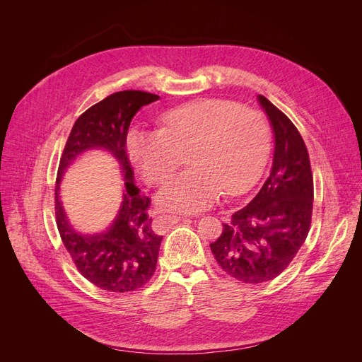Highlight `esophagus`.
Wrapping results in <instances>:
<instances>
[{
  "instance_id": "esophagus-1",
  "label": "esophagus",
  "mask_w": 362,
  "mask_h": 362,
  "mask_svg": "<svg viewBox=\"0 0 362 362\" xmlns=\"http://www.w3.org/2000/svg\"><path fill=\"white\" fill-rule=\"evenodd\" d=\"M180 221H182L181 216H177V214H163V216L156 218L154 226L158 228V229H168V228L173 226L175 223H178Z\"/></svg>"
}]
</instances>
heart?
Segmentation results:
<instances>
[{
	"label": "heart",
	"mask_w": 362,
	"mask_h": 362,
	"mask_svg": "<svg viewBox=\"0 0 362 362\" xmlns=\"http://www.w3.org/2000/svg\"><path fill=\"white\" fill-rule=\"evenodd\" d=\"M269 127L254 108L223 100H202L161 116L160 129L133 128L127 136L129 160L149 184L166 182L182 156L189 166L158 192L157 202L172 211L198 213L226 190H249L264 169Z\"/></svg>",
	"instance_id": "obj_1"
}]
</instances>
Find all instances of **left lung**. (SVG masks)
I'll return each mask as SVG.
<instances>
[{
	"label": "left lung",
	"instance_id": "1",
	"mask_svg": "<svg viewBox=\"0 0 362 362\" xmlns=\"http://www.w3.org/2000/svg\"><path fill=\"white\" fill-rule=\"evenodd\" d=\"M257 100L275 137L270 175L210 245L218 266L246 284L272 281L288 267L308 235L314 199L308 151L298 128L267 98Z\"/></svg>",
	"mask_w": 362,
	"mask_h": 362
}]
</instances>
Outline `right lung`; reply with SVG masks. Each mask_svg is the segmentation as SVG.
Wrapping results in <instances>:
<instances>
[{"instance_id":"right-lung-1","label":"right lung","mask_w":362,"mask_h":362,"mask_svg":"<svg viewBox=\"0 0 362 362\" xmlns=\"http://www.w3.org/2000/svg\"><path fill=\"white\" fill-rule=\"evenodd\" d=\"M158 95L116 92L86 110L72 127L60 158L56 187V218L63 245L81 275L107 291L127 293L140 288L156 272L161 235L152 229L149 198L134 184L127 157V134L131 120ZM105 150L117 161L124 177L123 201L114 222L93 235L76 232L59 199V182L73 161L89 150Z\"/></svg>"}]
</instances>
